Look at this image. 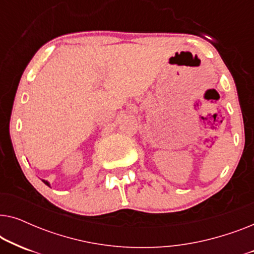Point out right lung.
I'll return each instance as SVG.
<instances>
[{
	"instance_id": "add662e5",
	"label": "right lung",
	"mask_w": 254,
	"mask_h": 254,
	"mask_svg": "<svg viewBox=\"0 0 254 254\" xmlns=\"http://www.w3.org/2000/svg\"><path fill=\"white\" fill-rule=\"evenodd\" d=\"M43 182H44L45 184H46V185H47V186H50V183H48V182H46V180H43Z\"/></svg>"
}]
</instances>
